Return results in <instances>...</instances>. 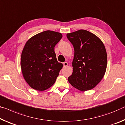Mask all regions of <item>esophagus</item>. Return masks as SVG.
I'll use <instances>...</instances> for the list:
<instances>
[{"label":"esophagus","mask_w":125,"mask_h":125,"mask_svg":"<svg viewBox=\"0 0 125 125\" xmlns=\"http://www.w3.org/2000/svg\"><path fill=\"white\" fill-rule=\"evenodd\" d=\"M67 66H68V63L66 62H65L63 63V67H67Z\"/></svg>","instance_id":"1"}]
</instances>
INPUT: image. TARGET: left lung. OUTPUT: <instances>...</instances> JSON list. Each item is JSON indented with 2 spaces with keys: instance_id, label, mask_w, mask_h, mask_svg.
I'll return each instance as SVG.
<instances>
[{
  "instance_id": "1",
  "label": "left lung",
  "mask_w": 125,
  "mask_h": 125,
  "mask_svg": "<svg viewBox=\"0 0 125 125\" xmlns=\"http://www.w3.org/2000/svg\"><path fill=\"white\" fill-rule=\"evenodd\" d=\"M74 50L73 73L68 82L81 91L97 85L105 74L107 56L101 40L93 33L81 29L67 34Z\"/></svg>"
}]
</instances>
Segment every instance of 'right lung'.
I'll return each mask as SVG.
<instances>
[{"label":"right lung","mask_w":125,"mask_h":125,"mask_svg":"<svg viewBox=\"0 0 125 125\" xmlns=\"http://www.w3.org/2000/svg\"><path fill=\"white\" fill-rule=\"evenodd\" d=\"M61 33L46 31L31 37L21 53V66L24 78L31 87L42 91L55 82L63 64L57 60L54 47Z\"/></svg>","instance_id":"add662e5"}]
</instances>
